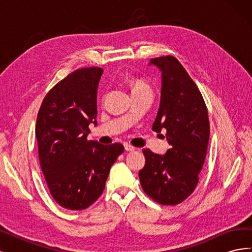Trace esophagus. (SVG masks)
Here are the masks:
<instances>
[{"label": "esophagus", "instance_id": "esophagus-1", "mask_svg": "<svg viewBox=\"0 0 252 252\" xmlns=\"http://www.w3.org/2000/svg\"><path fill=\"white\" fill-rule=\"evenodd\" d=\"M124 147H125L126 151H133V150H135V147H133L132 145H129V144H125Z\"/></svg>", "mask_w": 252, "mask_h": 252}]
</instances>
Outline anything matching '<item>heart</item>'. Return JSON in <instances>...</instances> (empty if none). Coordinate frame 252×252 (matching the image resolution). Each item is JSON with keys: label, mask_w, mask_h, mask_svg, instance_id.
Wrapping results in <instances>:
<instances>
[{"label": "heart", "mask_w": 252, "mask_h": 252, "mask_svg": "<svg viewBox=\"0 0 252 252\" xmlns=\"http://www.w3.org/2000/svg\"><path fill=\"white\" fill-rule=\"evenodd\" d=\"M130 87H131V90H132V94L141 93V91H146V90L151 91V87H150L149 84L143 79L132 80L131 83H130Z\"/></svg>", "instance_id": "1"}]
</instances>
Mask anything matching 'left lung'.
<instances>
[{
	"instance_id": "obj_1",
	"label": "left lung",
	"mask_w": 252,
	"mask_h": 252,
	"mask_svg": "<svg viewBox=\"0 0 252 252\" xmlns=\"http://www.w3.org/2000/svg\"><path fill=\"white\" fill-rule=\"evenodd\" d=\"M150 64L162 71L161 104L152 129L166 130L170 149L164 156L143 149L146 162L139 177L150 199L174 206L199 183L209 142L208 110L201 91L174 57L154 58Z\"/></svg>"
}]
</instances>
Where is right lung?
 I'll return each mask as SVG.
<instances>
[{
  "label": "right lung",
  "mask_w": 252,
  "mask_h": 252,
  "mask_svg": "<svg viewBox=\"0 0 252 252\" xmlns=\"http://www.w3.org/2000/svg\"><path fill=\"white\" fill-rule=\"evenodd\" d=\"M101 67L80 68L56 84L37 113L35 135L45 181L64 208L83 210L104 191L110 167L124 152L120 143L88 141L96 124V93Z\"/></svg>",
  "instance_id": "right-lung-1"
}]
</instances>
